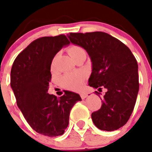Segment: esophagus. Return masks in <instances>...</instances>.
Masks as SVG:
<instances>
[{"mask_svg":"<svg viewBox=\"0 0 152 152\" xmlns=\"http://www.w3.org/2000/svg\"><path fill=\"white\" fill-rule=\"evenodd\" d=\"M87 96H88V94L87 93H85V92H82V93H80V96L82 99H85V98L87 97Z\"/></svg>","mask_w":152,"mask_h":152,"instance_id":"1","label":"esophagus"}]
</instances>
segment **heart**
<instances>
[{
  "mask_svg": "<svg viewBox=\"0 0 152 152\" xmlns=\"http://www.w3.org/2000/svg\"><path fill=\"white\" fill-rule=\"evenodd\" d=\"M69 55L73 59L82 54H86V51L83 48L78 45H72L67 50ZM85 79V75L82 73H72L64 75L60 79V82L63 87L70 90H77L80 88Z\"/></svg>",
  "mask_w": 152,
  "mask_h": 152,
  "instance_id": "1",
  "label": "heart"
}]
</instances>
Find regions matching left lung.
<instances>
[{
	"label": "left lung",
	"instance_id": "left-lung-1",
	"mask_svg": "<svg viewBox=\"0 0 152 152\" xmlns=\"http://www.w3.org/2000/svg\"><path fill=\"white\" fill-rule=\"evenodd\" d=\"M73 44L85 49L92 62L88 85L107 89L102 107L92 113L99 129L114 131L129 119L139 90L138 65L130 49L119 39L102 31L70 33ZM99 96V93L95 92Z\"/></svg>",
	"mask_w": 152,
	"mask_h": 152
}]
</instances>
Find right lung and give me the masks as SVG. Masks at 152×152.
Instances as JSON below:
<instances>
[{"label": "right lung", "instance_id": "1", "mask_svg": "<svg viewBox=\"0 0 152 152\" xmlns=\"http://www.w3.org/2000/svg\"><path fill=\"white\" fill-rule=\"evenodd\" d=\"M69 44L64 34L38 38L18 55L11 70L10 85L18 107L34 131L48 137L64 134L72 107L82 101L70 91L59 98L48 93L52 60Z\"/></svg>", "mask_w": 152, "mask_h": 152}]
</instances>
